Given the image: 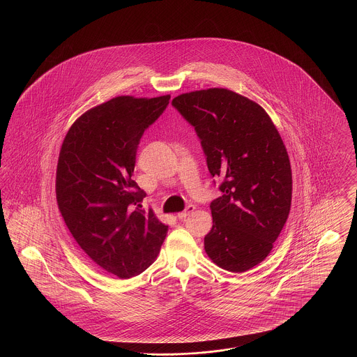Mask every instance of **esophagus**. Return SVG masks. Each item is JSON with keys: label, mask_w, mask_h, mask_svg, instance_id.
Listing matches in <instances>:
<instances>
[{"label": "esophagus", "mask_w": 357, "mask_h": 357, "mask_svg": "<svg viewBox=\"0 0 357 357\" xmlns=\"http://www.w3.org/2000/svg\"><path fill=\"white\" fill-rule=\"evenodd\" d=\"M195 210V207L194 206H187L186 210L185 211H181V213H178V218L179 220H185L186 217H188L192 211Z\"/></svg>", "instance_id": "obj_1"}]
</instances>
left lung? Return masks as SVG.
Returning <instances> with one entry per match:
<instances>
[{
  "instance_id": "left-lung-1",
  "label": "left lung",
  "mask_w": 357,
  "mask_h": 357,
  "mask_svg": "<svg viewBox=\"0 0 357 357\" xmlns=\"http://www.w3.org/2000/svg\"><path fill=\"white\" fill-rule=\"evenodd\" d=\"M172 105L195 128L210 174L222 179L206 255L225 271L246 272L269 255L288 220L287 147L266 111L230 89L187 92Z\"/></svg>"
}]
</instances>
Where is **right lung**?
I'll list each match as a JSON object with an SVG mask.
<instances>
[{
  "instance_id": "right-lung-1",
  "label": "right lung",
  "mask_w": 357,
  "mask_h": 357,
  "mask_svg": "<svg viewBox=\"0 0 357 357\" xmlns=\"http://www.w3.org/2000/svg\"><path fill=\"white\" fill-rule=\"evenodd\" d=\"M159 98L116 96L75 120L56 170V199L72 237L102 271L119 278L144 272L169 226L142 210L146 192L131 179L144 130L167 107Z\"/></svg>"
}]
</instances>
